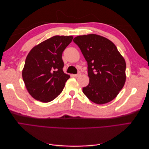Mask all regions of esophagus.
Returning a JSON list of instances; mask_svg holds the SVG:
<instances>
[{
    "mask_svg": "<svg viewBox=\"0 0 149 149\" xmlns=\"http://www.w3.org/2000/svg\"><path fill=\"white\" fill-rule=\"evenodd\" d=\"M79 76H81V73H80L76 74H73V76H74V78H78V77H79Z\"/></svg>",
    "mask_w": 149,
    "mask_h": 149,
    "instance_id": "esophagus-1",
    "label": "esophagus"
}]
</instances>
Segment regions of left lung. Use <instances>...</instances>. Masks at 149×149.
Listing matches in <instances>:
<instances>
[{
	"label": "left lung",
	"instance_id": "obj_1",
	"mask_svg": "<svg viewBox=\"0 0 149 149\" xmlns=\"http://www.w3.org/2000/svg\"><path fill=\"white\" fill-rule=\"evenodd\" d=\"M88 62L89 83L83 92L92 102L103 104L113 100L124 87L126 63L111 40L96 34L73 39Z\"/></svg>",
	"mask_w": 149,
	"mask_h": 149
}]
</instances>
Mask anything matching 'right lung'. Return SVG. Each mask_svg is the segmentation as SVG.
<instances>
[{"label": "right lung", "mask_w": 149, "mask_h": 149, "mask_svg": "<svg viewBox=\"0 0 149 149\" xmlns=\"http://www.w3.org/2000/svg\"><path fill=\"white\" fill-rule=\"evenodd\" d=\"M73 38L72 36H54L35 46L29 53L22 78L35 100L48 102L62 92L70 78L63 71L62 53Z\"/></svg>", "instance_id": "right-lung-1"}]
</instances>
